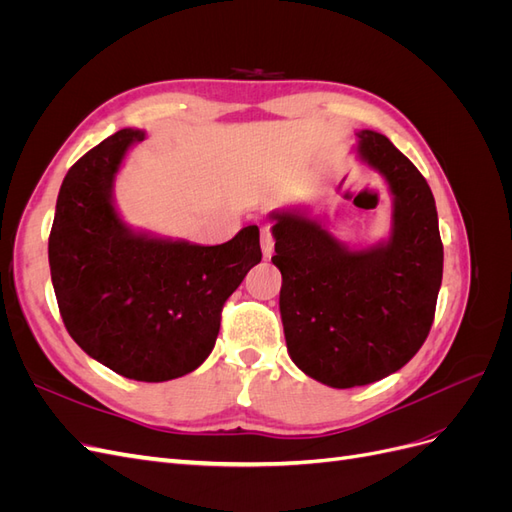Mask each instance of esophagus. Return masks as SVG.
Segmentation results:
<instances>
[{"label": "esophagus", "mask_w": 512, "mask_h": 512, "mask_svg": "<svg viewBox=\"0 0 512 512\" xmlns=\"http://www.w3.org/2000/svg\"><path fill=\"white\" fill-rule=\"evenodd\" d=\"M260 245H262V254H265V258H271L273 250H275V239L271 235L269 226H265L260 230Z\"/></svg>", "instance_id": "obj_1"}]
</instances>
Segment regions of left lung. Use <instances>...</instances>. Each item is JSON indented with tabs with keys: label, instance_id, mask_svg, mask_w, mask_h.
I'll return each instance as SVG.
<instances>
[{
	"label": "left lung",
	"instance_id": "obj_1",
	"mask_svg": "<svg viewBox=\"0 0 512 512\" xmlns=\"http://www.w3.org/2000/svg\"><path fill=\"white\" fill-rule=\"evenodd\" d=\"M356 136V156L393 196L389 239L352 250L299 209L269 215L288 354L333 389L382 380L412 359L429 335L444 265L425 177L384 134Z\"/></svg>",
	"mask_w": 512,
	"mask_h": 512
}]
</instances>
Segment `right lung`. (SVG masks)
I'll return each instance as SVG.
<instances>
[{"label":"right lung","mask_w":512,"mask_h":512,"mask_svg":"<svg viewBox=\"0 0 512 512\" xmlns=\"http://www.w3.org/2000/svg\"><path fill=\"white\" fill-rule=\"evenodd\" d=\"M145 138L119 130L87 151L61 183L49 237L51 280L70 337L91 359L138 382H166L205 363L222 307L258 265V226L222 245L134 230L113 188Z\"/></svg>","instance_id":"right-lung-1"}]
</instances>
